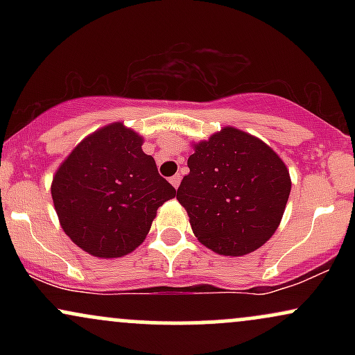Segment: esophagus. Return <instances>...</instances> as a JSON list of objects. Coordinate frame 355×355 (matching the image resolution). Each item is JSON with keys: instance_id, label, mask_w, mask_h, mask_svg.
I'll return each instance as SVG.
<instances>
[{"instance_id": "1", "label": "esophagus", "mask_w": 355, "mask_h": 355, "mask_svg": "<svg viewBox=\"0 0 355 355\" xmlns=\"http://www.w3.org/2000/svg\"><path fill=\"white\" fill-rule=\"evenodd\" d=\"M170 183H172L175 189H178V185H180V175H173V177L170 178Z\"/></svg>"}]
</instances>
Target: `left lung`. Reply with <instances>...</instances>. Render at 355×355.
<instances>
[{
	"mask_svg": "<svg viewBox=\"0 0 355 355\" xmlns=\"http://www.w3.org/2000/svg\"><path fill=\"white\" fill-rule=\"evenodd\" d=\"M177 200L191 230L215 254L239 257L262 247L282 220L291 175L267 144L234 126L193 145Z\"/></svg>",
	"mask_w": 355,
	"mask_h": 355,
	"instance_id": "left-lung-1",
	"label": "left lung"
}]
</instances>
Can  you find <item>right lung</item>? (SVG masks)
<instances>
[{
	"label": "right lung",
	"instance_id": "1",
	"mask_svg": "<svg viewBox=\"0 0 355 355\" xmlns=\"http://www.w3.org/2000/svg\"><path fill=\"white\" fill-rule=\"evenodd\" d=\"M141 145L123 123L107 125L81 140L53 177L61 229L89 255L116 259L135 250L158 207L177 195Z\"/></svg>",
	"mask_w": 355,
	"mask_h": 355
}]
</instances>
